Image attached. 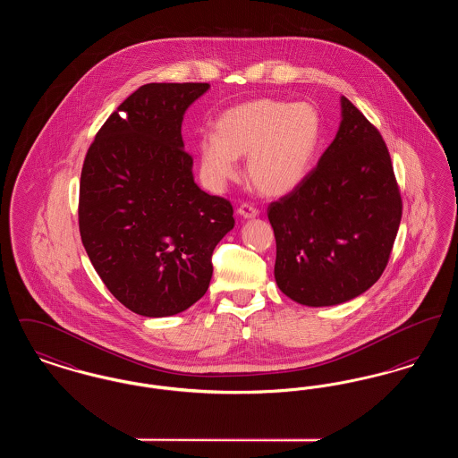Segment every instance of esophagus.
Here are the masks:
<instances>
[{
	"instance_id": "1",
	"label": "esophagus",
	"mask_w": 458,
	"mask_h": 458,
	"mask_svg": "<svg viewBox=\"0 0 458 458\" xmlns=\"http://www.w3.org/2000/svg\"><path fill=\"white\" fill-rule=\"evenodd\" d=\"M237 213H239L242 218L245 219H252L256 218L258 215H259V211L254 208V206H250V204H247V202H243V204H240L239 209H237Z\"/></svg>"
}]
</instances>
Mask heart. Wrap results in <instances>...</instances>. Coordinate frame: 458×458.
<instances>
[{"mask_svg":"<svg viewBox=\"0 0 458 458\" xmlns=\"http://www.w3.org/2000/svg\"><path fill=\"white\" fill-rule=\"evenodd\" d=\"M321 140V116L307 103L256 99L226 109L215 133L199 140V172L211 191L237 174V157L247 156L245 176L266 197L293 192L310 172Z\"/></svg>","mask_w":458,"mask_h":458,"instance_id":"1","label":"heart"}]
</instances>
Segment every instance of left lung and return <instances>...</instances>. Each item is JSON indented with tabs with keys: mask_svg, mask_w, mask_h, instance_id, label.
Here are the masks:
<instances>
[{
	"mask_svg": "<svg viewBox=\"0 0 458 458\" xmlns=\"http://www.w3.org/2000/svg\"><path fill=\"white\" fill-rule=\"evenodd\" d=\"M275 278L309 307L355 299L383 275L402 219L392 157L379 131L342 98V123L316 168L267 208Z\"/></svg>",
	"mask_w": 458,
	"mask_h": 458,
	"instance_id": "1",
	"label": "left lung"
}]
</instances>
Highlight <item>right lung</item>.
Listing matches in <instances>:
<instances>
[{
    "label": "right lung",
    "mask_w": 458,
    "mask_h": 458,
    "mask_svg": "<svg viewBox=\"0 0 458 458\" xmlns=\"http://www.w3.org/2000/svg\"><path fill=\"white\" fill-rule=\"evenodd\" d=\"M208 89H137L84 159L79 228L89 259L113 297L146 318L196 304L213 276V250L235 225L230 200L197 187L183 149V113Z\"/></svg>",
    "instance_id": "right-lung-1"
}]
</instances>
